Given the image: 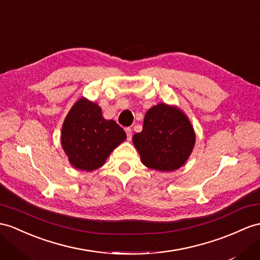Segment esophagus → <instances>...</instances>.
I'll return each mask as SVG.
<instances>
[{
	"label": "esophagus",
	"mask_w": 260,
	"mask_h": 260,
	"mask_svg": "<svg viewBox=\"0 0 260 260\" xmlns=\"http://www.w3.org/2000/svg\"><path fill=\"white\" fill-rule=\"evenodd\" d=\"M125 132H126V136H127V141H131V139H132V129L129 127H126Z\"/></svg>",
	"instance_id": "34e87169"
}]
</instances>
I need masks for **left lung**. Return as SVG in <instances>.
<instances>
[{
    "instance_id": "8db88e82",
    "label": "left lung",
    "mask_w": 260,
    "mask_h": 260,
    "mask_svg": "<svg viewBox=\"0 0 260 260\" xmlns=\"http://www.w3.org/2000/svg\"><path fill=\"white\" fill-rule=\"evenodd\" d=\"M133 143L146 167L172 171L187 161L196 134L180 110L160 103L146 113L143 131L133 136Z\"/></svg>"
}]
</instances>
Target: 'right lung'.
I'll return each mask as SVG.
<instances>
[{
  "instance_id": "obj_1",
  "label": "right lung",
  "mask_w": 260,
  "mask_h": 260,
  "mask_svg": "<svg viewBox=\"0 0 260 260\" xmlns=\"http://www.w3.org/2000/svg\"><path fill=\"white\" fill-rule=\"evenodd\" d=\"M126 139V133L115 121L105 119L101 108L80 99L67 115L61 145L73 167L92 171L101 167L112 150Z\"/></svg>"
}]
</instances>
